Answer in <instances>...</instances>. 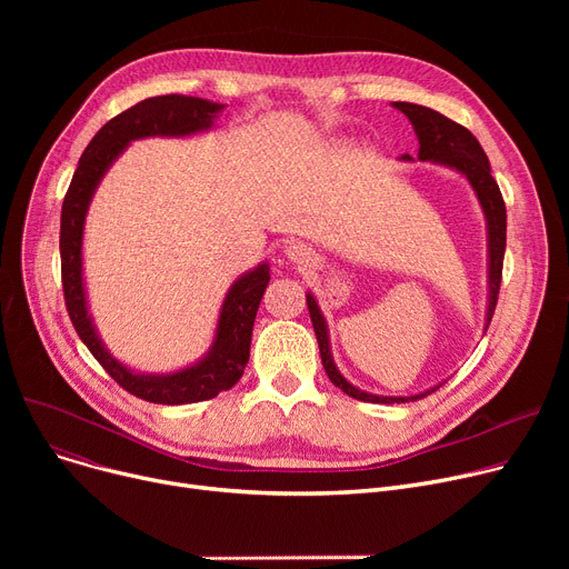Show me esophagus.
<instances>
[{"instance_id": "34e87169", "label": "esophagus", "mask_w": 569, "mask_h": 569, "mask_svg": "<svg viewBox=\"0 0 569 569\" xmlns=\"http://www.w3.org/2000/svg\"><path fill=\"white\" fill-rule=\"evenodd\" d=\"M286 256L297 262V264H309L311 262V249L307 244H300V242H292L286 247Z\"/></svg>"}]
</instances>
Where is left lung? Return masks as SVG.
<instances>
[{
    "label": "left lung",
    "instance_id": "left-lung-1",
    "mask_svg": "<svg viewBox=\"0 0 569 569\" xmlns=\"http://www.w3.org/2000/svg\"><path fill=\"white\" fill-rule=\"evenodd\" d=\"M395 108H399L408 119L417 133V140H420V161H436L445 163L461 174L468 177L470 187L475 189L477 198H480V204L485 209V217L489 223V311H487V327L493 318L496 305H498V290L502 281V258H505V239H507V212H505V200L502 193L496 184V179L491 177V166L485 154L482 144L477 142V138L461 124L452 122L450 117H445L431 108L417 106V103H406V101H395ZM403 159H410L408 154ZM307 307L311 313L313 322V332L318 339L320 348V360L325 367L327 378H330L341 392L357 401H369V403H406V401H417L431 392H436L438 387H431L425 395H415V397H376L367 395L362 390L352 387L335 367V360L330 355V339H327V325L325 318L313 300V295H307Z\"/></svg>",
    "mask_w": 569,
    "mask_h": 569
}]
</instances>
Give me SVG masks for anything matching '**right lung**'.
<instances>
[{
    "label": "right lung",
    "mask_w": 569,
    "mask_h": 569,
    "mask_svg": "<svg viewBox=\"0 0 569 569\" xmlns=\"http://www.w3.org/2000/svg\"><path fill=\"white\" fill-rule=\"evenodd\" d=\"M221 108L223 106L219 103L196 97L166 94L144 99L133 108L119 112L84 147L62 204L59 253H62V288L69 318L82 343L97 357V362L110 373V378L119 387H124L129 395L149 403L179 406L207 401L214 399L219 392L230 390L242 378L249 362L256 311L269 283V267L258 264L253 272L232 283L221 307L214 346L202 362L170 376L133 373L112 360L108 350L101 346L92 320L87 316L80 249L84 214L103 172L122 154V149L131 140L147 136H189L209 129Z\"/></svg>",
    "instance_id": "right-lung-1"
}]
</instances>
